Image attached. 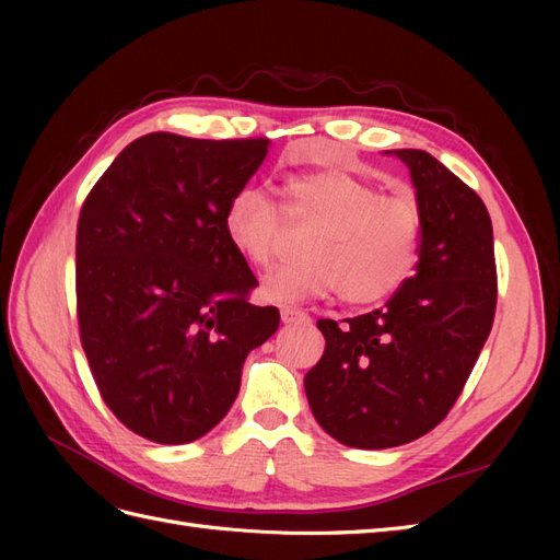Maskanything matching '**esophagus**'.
<instances>
[{"label": "esophagus", "instance_id": "1", "mask_svg": "<svg viewBox=\"0 0 560 560\" xmlns=\"http://www.w3.org/2000/svg\"><path fill=\"white\" fill-rule=\"evenodd\" d=\"M280 317H282L284 325H294V322H308L311 319L306 313H303L296 306H282L280 308Z\"/></svg>", "mask_w": 560, "mask_h": 560}]
</instances>
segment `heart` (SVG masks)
Segmentation results:
<instances>
[{
    "instance_id": "heart-1",
    "label": "heart",
    "mask_w": 560,
    "mask_h": 560,
    "mask_svg": "<svg viewBox=\"0 0 560 560\" xmlns=\"http://www.w3.org/2000/svg\"><path fill=\"white\" fill-rule=\"evenodd\" d=\"M313 229L303 252L261 284L266 301L341 294L350 306H371L397 292L411 276L420 245V210L409 196L378 186L343 167L287 177L282 210L261 189L245 186L224 210L231 247L259 270H270L284 249L287 223Z\"/></svg>"
}]
</instances>
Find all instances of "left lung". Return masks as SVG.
<instances>
[{
    "instance_id": "obj_1",
    "label": "left lung",
    "mask_w": 560,
    "mask_h": 560,
    "mask_svg": "<svg viewBox=\"0 0 560 560\" xmlns=\"http://www.w3.org/2000/svg\"><path fill=\"white\" fill-rule=\"evenodd\" d=\"M420 210L416 276L383 308L317 319L325 352L308 371L315 420L350 448H393L428 434L460 397L493 327V224L477 191L428 151L397 149Z\"/></svg>"
}]
</instances>
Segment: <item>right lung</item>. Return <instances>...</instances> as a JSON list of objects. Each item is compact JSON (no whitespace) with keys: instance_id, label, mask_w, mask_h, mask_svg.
Returning a JSON list of instances; mask_svg holds the SVG:
<instances>
[{"instance_id":"obj_1","label":"right lung","mask_w":560,"mask_h":560,"mask_svg":"<svg viewBox=\"0 0 560 560\" xmlns=\"http://www.w3.org/2000/svg\"><path fill=\"white\" fill-rule=\"evenodd\" d=\"M266 138L149 132L95 182L77 224L81 348L109 411L156 444L208 434L238 397L247 352L280 325L224 233Z\"/></svg>"}]
</instances>
